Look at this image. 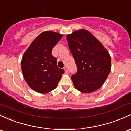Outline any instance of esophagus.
<instances>
[{"instance_id":"1","label":"esophagus","mask_w":131,"mask_h":131,"mask_svg":"<svg viewBox=\"0 0 131 131\" xmlns=\"http://www.w3.org/2000/svg\"><path fill=\"white\" fill-rule=\"evenodd\" d=\"M64 71H65V72L66 73V74H67V73L69 72L68 69H67V67H64Z\"/></svg>"}]
</instances>
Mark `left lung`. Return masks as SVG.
Returning <instances> with one entry per match:
<instances>
[{
	"label": "left lung",
	"mask_w": 131,
	"mask_h": 131,
	"mask_svg": "<svg viewBox=\"0 0 131 131\" xmlns=\"http://www.w3.org/2000/svg\"><path fill=\"white\" fill-rule=\"evenodd\" d=\"M75 59L77 73L71 77L75 88L83 93H91L103 85L111 68L107 50L91 32L81 29L66 37Z\"/></svg>",
	"instance_id": "obj_1"
}]
</instances>
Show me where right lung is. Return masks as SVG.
Masks as SVG:
<instances>
[{
  "label": "right lung",
  "mask_w": 131,
  "mask_h": 131,
  "mask_svg": "<svg viewBox=\"0 0 131 131\" xmlns=\"http://www.w3.org/2000/svg\"><path fill=\"white\" fill-rule=\"evenodd\" d=\"M62 34L43 32L29 46L22 57L21 67L26 82L34 91L46 94L58 85L64 70L57 67V59L52 55L53 47Z\"/></svg>",
  "instance_id": "right-lung-1"
}]
</instances>
